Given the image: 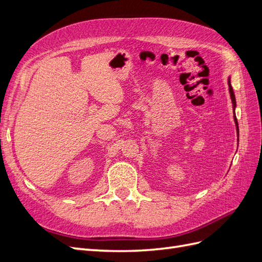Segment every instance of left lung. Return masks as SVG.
Listing matches in <instances>:
<instances>
[{
    "mask_svg": "<svg viewBox=\"0 0 262 262\" xmlns=\"http://www.w3.org/2000/svg\"><path fill=\"white\" fill-rule=\"evenodd\" d=\"M228 90H229V94H231V99H232V102H233V107H234V110H235V107H236V99H235V94H234V91H233V87L231 85V78H228ZM234 120H235V123H236V130H237V136L239 137V130H238V122H237V119H236V116H235V113H234Z\"/></svg>",
    "mask_w": 262,
    "mask_h": 262,
    "instance_id": "8db88e82",
    "label": "left lung"
}]
</instances>
